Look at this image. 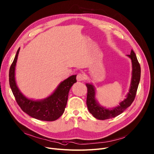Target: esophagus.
I'll return each mask as SVG.
<instances>
[{"mask_svg": "<svg viewBox=\"0 0 154 154\" xmlns=\"http://www.w3.org/2000/svg\"><path fill=\"white\" fill-rule=\"evenodd\" d=\"M85 75L83 74H81V73H79L77 74V80L79 81V82H80V81H82L85 79Z\"/></svg>", "mask_w": 154, "mask_h": 154, "instance_id": "esophagus-1", "label": "esophagus"}]
</instances>
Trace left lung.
I'll return each instance as SVG.
<instances>
[{"mask_svg": "<svg viewBox=\"0 0 154 154\" xmlns=\"http://www.w3.org/2000/svg\"><path fill=\"white\" fill-rule=\"evenodd\" d=\"M132 63V77L129 92L126 98L121 101L117 106L108 109L101 106L95 98V88L91 83L86 84L87 87V105L88 109L94 118L100 120H105L115 118L121 114L126 108L131 106L134 100L140 79V67L137 57L132 49L131 54L127 55Z\"/></svg>", "mask_w": 154, "mask_h": 154, "instance_id": "8db88e82", "label": "left lung"}]
</instances>
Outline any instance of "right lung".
<instances>
[{
    "instance_id": "add662e5",
    "label": "right lung",
    "mask_w": 154,
    "mask_h": 154,
    "mask_svg": "<svg viewBox=\"0 0 154 154\" xmlns=\"http://www.w3.org/2000/svg\"><path fill=\"white\" fill-rule=\"evenodd\" d=\"M19 51L20 48L9 70V84L17 103L25 112L33 118L46 121L57 119L64 113L69 90L77 82V75H71L61 82L53 93L47 98L39 100L28 98L20 91L15 81V72Z\"/></svg>"
}]
</instances>
